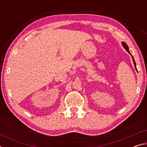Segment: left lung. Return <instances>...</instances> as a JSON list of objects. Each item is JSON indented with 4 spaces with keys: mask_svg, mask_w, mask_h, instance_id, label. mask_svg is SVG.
Returning a JSON list of instances; mask_svg holds the SVG:
<instances>
[{
    "mask_svg": "<svg viewBox=\"0 0 147 147\" xmlns=\"http://www.w3.org/2000/svg\"><path fill=\"white\" fill-rule=\"evenodd\" d=\"M122 45H123V47H124V49H125V50L126 51L128 52V53L130 54H131V53H130V51H129V49H128V45H126V43H125V42H122ZM131 58H132V59H133V61H134V66H135V67H136V61H135V60H134V57L131 56Z\"/></svg>",
    "mask_w": 147,
    "mask_h": 147,
    "instance_id": "obj_1",
    "label": "left lung"
}]
</instances>
